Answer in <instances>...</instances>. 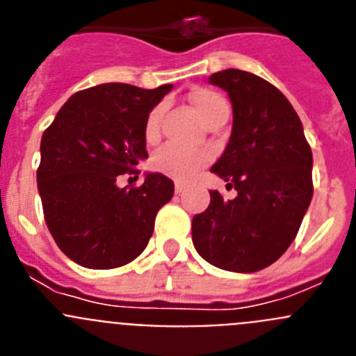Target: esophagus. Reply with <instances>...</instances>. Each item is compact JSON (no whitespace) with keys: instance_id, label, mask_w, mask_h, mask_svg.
<instances>
[{"instance_id":"1","label":"esophagus","mask_w":356,"mask_h":356,"mask_svg":"<svg viewBox=\"0 0 356 356\" xmlns=\"http://www.w3.org/2000/svg\"><path fill=\"white\" fill-rule=\"evenodd\" d=\"M175 191H176V194H181L185 191V184H181V181H176Z\"/></svg>"}]
</instances>
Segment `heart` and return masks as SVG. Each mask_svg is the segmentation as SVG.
<instances>
[{"label": "heart", "instance_id": "obj_1", "mask_svg": "<svg viewBox=\"0 0 356 356\" xmlns=\"http://www.w3.org/2000/svg\"><path fill=\"white\" fill-rule=\"evenodd\" d=\"M188 97H191V103H193L197 115H200L201 121L205 122V124H209L212 119L219 118L221 114H228V103L216 90L200 87V89L193 90ZM160 118H162V108L160 106L151 110L149 115H147L144 134H146V139L149 143L156 140V137H159ZM207 162H209V155L207 153L188 151L178 146H165L153 155V159H151V168L155 169L156 172L171 176L175 180H188Z\"/></svg>", "mask_w": 356, "mask_h": 356}]
</instances>
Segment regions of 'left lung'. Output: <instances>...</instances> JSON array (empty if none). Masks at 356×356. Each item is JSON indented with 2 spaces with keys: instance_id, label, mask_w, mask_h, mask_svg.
Listing matches in <instances>:
<instances>
[{
  "instance_id": "obj_1",
  "label": "left lung",
  "mask_w": 356,
  "mask_h": 356,
  "mask_svg": "<svg viewBox=\"0 0 356 356\" xmlns=\"http://www.w3.org/2000/svg\"><path fill=\"white\" fill-rule=\"evenodd\" d=\"M210 83L228 92L234 127L210 169L237 191L193 219V242L209 264L234 273L271 266L296 238L314 194L312 149L303 124L275 85L241 69L213 72Z\"/></svg>"
}]
</instances>
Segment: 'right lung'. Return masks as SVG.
<instances>
[{
	"label": "right lung",
	"instance_id": "obj_1",
	"mask_svg": "<svg viewBox=\"0 0 356 356\" xmlns=\"http://www.w3.org/2000/svg\"><path fill=\"white\" fill-rule=\"evenodd\" d=\"M172 89L102 83L72 94L40 140L37 187L49 234L72 262L89 269L130 264L153 235L156 212L175 184L160 172L119 188L147 159L146 119Z\"/></svg>",
	"mask_w": 356,
	"mask_h": 356
}]
</instances>
